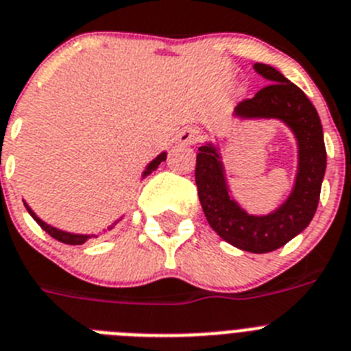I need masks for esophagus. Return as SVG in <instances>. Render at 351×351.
I'll use <instances>...</instances> for the list:
<instances>
[{
	"mask_svg": "<svg viewBox=\"0 0 351 351\" xmlns=\"http://www.w3.org/2000/svg\"><path fill=\"white\" fill-rule=\"evenodd\" d=\"M201 139V130L196 129V127H187L182 132L178 134V141L182 145H194Z\"/></svg>",
	"mask_w": 351,
	"mask_h": 351,
	"instance_id": "obj_1",
	"label": "esophagus"
}]
</instances>
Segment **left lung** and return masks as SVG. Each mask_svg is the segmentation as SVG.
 Segmentation results:
<instances>
[{
    "mask_svg": "<svg viewBox=\"0 0 351 351\" xmlns=\"http://www.w3.org/2000/svg\"><path fill=\"white\" fill-rule=\"evenodd\" d=\"M254 70L270 83L252 99L239 102L240 118H277L293 130L298 143V173L288 199L268 215H249L231 197L217 148L199 146L196 185L199 203L212 230L242 251H276L309 226L318 208L319 191L327 167V152L318 112L306 93L270 65L256 63Z\"/></svg>",
    "mask_w": 351,
    "mask_h": 351,
    "instance_id": "1",
    "label": "left lung"
}]
</instances>
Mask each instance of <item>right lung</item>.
Instances as JSON below:
<instances>
[{"label":"right lung","instance_id":"add662e5","mask_svg":"<svg viewBox=\"0 0 351 351\" xmlns=\"http://www.w3.org/2000/svg\"><path fill=\"white\" fill-rule=\"evenodd\" d=\"M162 160H166V152H164V154L158 155L157 158H154V160H152V162L148 164V167H146V171L143 173V176L150 175V173L154 171L155 167H157L158 164L162 162ZM24 206H26V210H28V212H29V215H32V217L35 219L36 222H38V226H40L42 230L45 231V233L51 234V237H53V239H56L58 242L66 243V245H81V243L86 242L88 239H91V234H74V233H66V231H62V230H58V228L49 226V224H45V222L42 221V219L36 217L35 212H33V210L29 208V206L26 205V203H24ZM111 228H112V226H111Z\"/></svg>","mask_w":351,"mask_h":351}]
</instances>
